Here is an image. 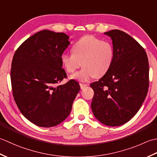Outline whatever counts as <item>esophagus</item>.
<instances>
[{"instance_id":"34e87169","label":"esophagus","mask_w":157,"mask_h":157,"mask_svg":"<svg viewBox=\"0 0 157 157\" xmlns=\"http://www.w3.org/2000/svg\"><path fill=\"white\" fill-rule=\"evenodd\" d=\"M87 84H83V83H80V87H81V89H85L86 87H87Z\"/></svg>"}]
</instances>
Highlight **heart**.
<instances>
[{"label":"heart","instance_id":"obj_1","mask_svg":"<svg viewBox=\"0 0 157 157\" xmlns=\"http://www.w3.org/2000/svg\"><path fill=\"white\" fill-rule=\"evenodd\" d=\"M73 53H63L61 62L63 68L73 73L81 66L83 68L71 78L86 82L94 77L106 74L113 64L114 51L111 43L93 36L82 37L72 47Z\"/></svg>","mask_w":157,"mask_h":157}]
</instances>
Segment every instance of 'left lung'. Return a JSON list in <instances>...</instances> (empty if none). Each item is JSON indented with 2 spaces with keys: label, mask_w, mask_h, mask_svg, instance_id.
<instances>
[{
  "label": "left lung",
  "mask_w": 157,
  "mask_h": 157,
  "mask_svg": "<svg viewBox=\"0 0 157 157\" xmlns=\"http://www.w3.org/2000/svg\"><path fill=\"white\" fill-rule=\"evenodd\" d=\"M104 34L113 40L114 57L106 74L90 85L94 91L91 105L100 123L117 127L132 119L145 100L148 59L144 48L128 34L113 30Z\"/></svg>",
  "instance_id": "1"
}]
</instances>
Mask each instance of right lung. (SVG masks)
Listing matches in <instances>:
<instances>
[{"instance_id":"obj_1","label":"right lung","mask_w":157,"mask_h":157,"mask_svg":"<svg viewBox=\"0 0 157 157\" xmlns=\"http://www.w3.org/2000/svg\"><path fill=\"white\" fill-rule=\"evenodd\" d=\"M63 33L44 30L25 40L12 60L13 95L21 113L38 127L63 122L80 91L75 80L57 85L66 77L61 56L70 44Z\"/></svg>"}]
</instances>
